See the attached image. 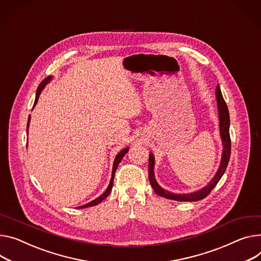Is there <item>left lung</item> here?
<instances>
[{"mask_svg": "<svg viewBox=\"0 0 261 261\" xmlns=\"http://www.w3.org/2000/svg\"><path fill=\"white\" fill-rule=\"evenodd\" d=\"M216 100H217V107H218V116H219V127H220V136H222L223 140V145H224V150H223V158H222V163H220V166L217 170V173L213 177L212 181L207 185L205 188L200 189L199 191L189 193V194H175L172 192H169L167 190H164L163 188L160 187L155 181L154 175H153V155L152 153H149V160H148V177H149V182L150 185L152 186L154 192L165 198L168 199H173V200H178V202H196V200H200L205 198L211 190L216 186L220 177L223 176L225 173L229 160H230V154H231V139H230V132H229V126H230V116H229V111L228 107L226 105V101L224 100V97L222 95V92H220L219 87L217 86L216 88Z\"/></svg>", "mask_w": 261, "mask_h": 261, "instance_id": "obj_1", "label": "left lung"}]
</instances>
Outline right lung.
Returning a JSON list of instances; mask_svg holds the SVG:
<instances>
[{
    "label": "right lung",
    "instance_id": "obj_1",
    "mask_svg": "<svg viewBox=\"0 0 261 261\" xmlns=\"http://www.w3.org/2000/svg\"><path fill=\"white\" fill-rule=\"evenodd\" d=\"M51 79V77H47V78H45L43 82L39 84V86H38V88H37V90H36V97H35V101H34V106L36 105V101H37V99H38V96H39V94H41V91L44 89V87L47 85V83L49 82V80ZM29 121H30V116H29V119H28V123H27V126L29 125ZM27 132H28V129H27ZM128 149L129 148H124V149H122L121 151H120L118 154H117V156H116V159H115V162H114V166H113V172H112V178H111V182H110V185H109V187H108V189L106 190V192L103 193V194H101L100 195L98 198H96V199H94L93 202H91V203H89V204H86V205H84V206H82V207H79V208H88V207H93V206H96V205H98L99 203H101L102 200L111 193V191H112V188H113V184H114V176H115V172H116V170H117V167H118V165H119V163L121 162V160H122V158L124 156V154L128 151Z\"/></svg>",
    "mask_w": 261,
    "mask_h": 261
}]
</instances>
